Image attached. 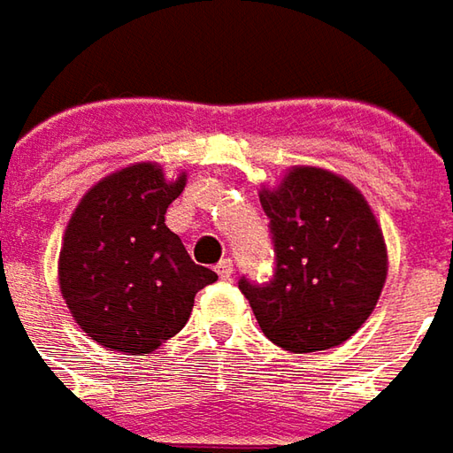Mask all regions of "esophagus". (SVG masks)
<instances>
[{"label": "esophagus", "instance_id": "34e87169", "mask_svg": "<svg viewBox=\"0 0 453 453\" xmlns=\"http://www.w3.org/2000/svg\"><path fill=\"white\" fill-rule=\"evenodd\" d=\"M217 274L221 280H232V277H234V265H232V259H221L217 265Z\"/></svg>", "mask_w": 453, "mask_h": 453}]
</instances>
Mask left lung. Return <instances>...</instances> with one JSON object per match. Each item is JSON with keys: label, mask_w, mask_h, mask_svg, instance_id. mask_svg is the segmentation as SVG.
Wrapping results in <instances>:
<instances>
[{"label": "left lung", "mask_w": 453, "mask_h": 453, "mask_svg": "<svg viewBox=\"0 0 453 453\" xmlns=\"http://www.w3.org/2000/svg\"><path fill=\"white\" fill-rule=\"evenodd\" d=\"M277 270L267 285L239 282L262 333L289 353L342 345L371 318L388 274V250L371 203L320 165H289L259 191Z\"/></svg>", "instance_id": "1"}]
</instances>
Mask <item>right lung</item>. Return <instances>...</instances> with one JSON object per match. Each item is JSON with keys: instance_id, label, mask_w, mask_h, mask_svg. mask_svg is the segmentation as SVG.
<instances>
[{"instance_id": "obj_1", "label": "right lung", "mask_w": 453, "mask_h": 453, "mask_svg": "<svg viewBox=\"0 0 453 453\" xmlns=\"http://www.w3.org/2000/svg\"><path fill=\"white\" fill-rule=\"evenodd\" d=\"M186 186L153 161L118 168L85 191L58 259L62 300L97 345L146 356L181 330L217 272L194 265L165 209Z\"/></svg>"}]
</instances>
